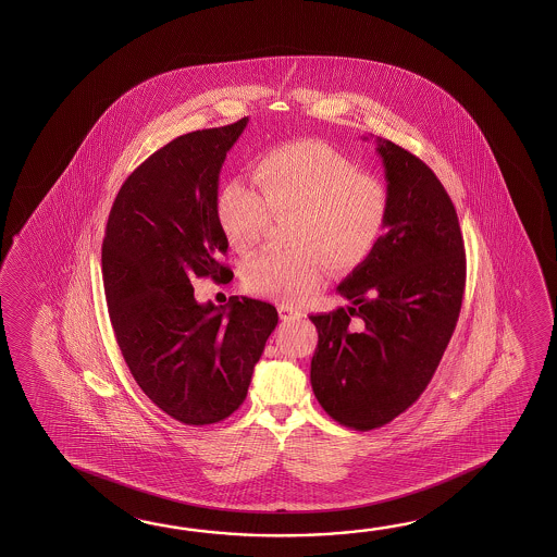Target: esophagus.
Here are the masks:
<instances>
[{"instance_id":"obj_1","label":"esophagus","mask_w":557,"mask_h":557,"mask_svg":"<svg viewBox=\"0 0 557 557\" xmlns=\"http://www.w3.org/2000/svg\"><path fill=\"white\" fill-rule=\"evenodd\" d=\"M278 314H281V320H295L302 317V310L296 307H288V305H281L278 307Z\"/></svg>"}]
</instances>
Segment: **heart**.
Masks as SVG:
<instances>
[{
    "mask_svg": "<svg viewBox=\"0 0 557 557\" xmlns=\"http://www.w3.org/2000/svg\"><path fill=\"white\" fill-rule=\"evenodd\" d=\"M255 187L231 178L219 190L216 214L237 252L261 243L271 213H290L293 247L257 257L243 283L252 295L300 302L319 288L326 264L332 271L360 267L376 249L388 221L384 183L358 173L355 163L320 141L284 143L252 166Z\"/></svg>",
    "mask_w": 557,
    "mask_h": 557,
    "instance_id": "heart-1",
    "label": "heart"
}]
</instances>
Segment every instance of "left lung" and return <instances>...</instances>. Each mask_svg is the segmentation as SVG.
I'll list each match as a JSON object with an SVG mask.
<instances>
[{"instance_id": "obj_1", "label": "left lung", "mask_w": 557, "mask_h": 557, "mask_svg": "<svg viewBox=\"0 0 557 557\" xmlns=\"http://www.w3.org/2000/svg\"><path fill=\"white\" fill-rule=\"evenodd\" d=\"M391 211L372 255L336 286L348 300L310 314L319 344L310 384L343 426H384L420 398L462 308L466 252L458 214L434 171L376 137Z\"/></svg>"}]
</instances>
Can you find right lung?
Masks as SVG:
<instances>
[{
	"label": "right lung",
	"mask_w": 557,
	"mask_h": 557,
	"mask_svg": "<svg viewBox=\"0 0 557 557\" xmlns=\"http://www.w3.org/2000/svg\"><path fill=\"white\" fill-rule=\"evenodd\" d=\"M249 117L166 143L119 189L101 249L107 307L135 382L189 426L221 422L247 398L278 314L231 296L195 300L193 278L231 281L216 214L219 173Z\"/></svg>",
	"instance_id": "add662e5"
}]
</instances>
